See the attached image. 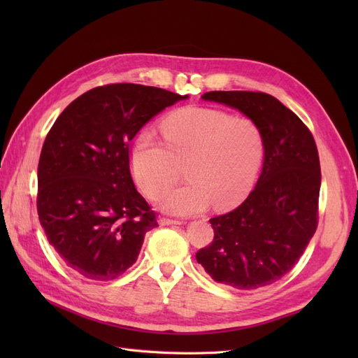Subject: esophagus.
Returning a JSON list of instances; mask_svg holds the SVG:
<instances>
[{"label": "esophagus", "instance_id": "34e87169", "mask_svg": "<svg viewBox=\"0 0 358 358\" xmlns=\"http://www.w3.org/2000/svg\"><path fill=\"white\" fill-rule=\"evenodd\" d=\"M159 224H161V225H180V224H183V222H182V221H178V220L161 218V220H159Z\"/></svg>", "mask_w": 358, "mask_h": 358}]
</instances>
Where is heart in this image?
I'll return each instance as SVG.
<instances>
[{
	"mask_svg": "<svg viewBox=\"0 0 358 358\" xmlns=\"http://www.w3.org/2000/svg\"><path fill=\"white\" fill-rule=\"evenodd\" d=\"M161 133L166 143L149 129L137 134L129 166L150 199L176 181L182 168L187 170V184L158 197L162 210L192 215L210 203L216 209H231L254 188L264 159V140L252 119L189 107L170 115Z\"/></svg>",
	"mask_w": 358,
	"mask_h": 358,
	"instance_id": "b5f03b06",
	"label": "heart"
}]
</instances>
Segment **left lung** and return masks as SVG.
Returning a JSON list of instances; mask_svg holds the SVG:
<instances>
[{
	"instance_id": "8db88e82",
	"label": "left lung",
	"mask_w": 358,
	"mask_h": 358,
	"mask_svg": "<svg viewBox=\"0 0 358 358\" xmlns=\"http://www.w3.org/2000/svg\"><path fill=\"white\" fill-rule=\"evenodd\" d=\"M201 99L252 119L263 134L264 162L239 208L209 220L213 242L196 258L220 284L243 291L270 285L294 267L317 230L321 169L315 140L294 112L268 94L210 91Z\"/></svg>"
}]
</instances>
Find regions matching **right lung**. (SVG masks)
Here are the masks:
<instances>
[{
	"label": "right lung",
	"mask_w": 358,
	"mask_h": 358,
	"mask_svg": "<svg viewBox=\"0 0 358 358\" xmlns=\"http://www.w3.org/2000/svg\"><path fill=\"white\" fill-rule=\"evenodd\" d=\"M188 99L155 86L113 83L70 103L46 136L37 212L49 243L73 272L112 280L131 267L158 227L134 187L129 142L148 121Z\"/></svg>",
	"instance_id": "obj_1"
}]
</instances>
